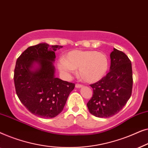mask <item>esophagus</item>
I'll list each match as a JSON object with an SVG mask.
<instances>
[{
  "mask_svg": "<svg viewBox=\"0 0 148 148\" xmlns=\"http://www.w3.org/2000/svg\"><path fill=\"white\" fill-rule=\"evenodd\" d=\"M82 86H83L82 85L79 84H77L75 85V88H82Z\"/></svg>",
  "mask_w": 148,
  "mask_h": 148,
  "instance_id": "esophagus-1",
  "label": "esophagus"
}]
</instances>
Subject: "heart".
I'll return each instance as SVG.
<instances>
[{"label":"heart","instance_id":"1","mask_svg":"<svg viewBox=\"0 0 148 148\" xmlns=\"http://www.w3.org/2000/svg\"><path fill=\"white\" fill-rule=\"evenodd\" d=\"M57 66L61 74L69 77L79 68V75L86 82L96 83L106 73L108 60L102 52L94 50H74L58 60Z\"/></svg>","mask_w":148,"mask_h":148}]
</instances>
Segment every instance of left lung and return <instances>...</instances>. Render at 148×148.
Instances as JSON below:
<instances>
[{"mask_svg": "<svg viewBox=\"0 0 148 148\" xmlns=\"http://www.w3.org/2000/svg\"><path fill=\"white\" fill-rule=\"evenodd\" d=\"M110 56V71L98 82L90 85L93 96L87 104L91 114L101 118H109L118 113L132 93L131 60L124 52L116 48Z\"/></svg>", "mask_w": 148, "mask_h": 148, "instance_id": "8db88e82", "label": "left lung"}]
</instances>
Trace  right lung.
Returning <instances> with one entry per match:
<instances>
[{
  "instance_id": "add662e5",
  "label": "right lung",
  "mask_w": 148,
  "mask_h": 148,
  "mask_svg": "<svg viewBox=\"0 0 148 148\" xmlns=\"http://www.w3.org/2000/svg\"><path fill=\"white\" fill-rule=\"evenodd\" d=\"M62 47L46 43L30 46L16 62V94L30 112L41 118H53L60 114L75 88L74 84L54 75V52Z\"/></svg>"
}]
</instances>
